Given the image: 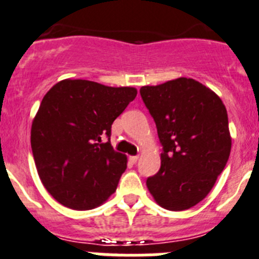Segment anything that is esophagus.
I'll return each mask as SVG.
<instances>
[{
	"label": "esophagus",
	"instance_id": "34e87169",
	"mask_svg": "<svg viewBox=\"0 0 259 259\" xmlns=\"http://www.w3.org/2000/svg\"><path fill=\"white\" fill-rule=\"evenodd\" d=\"M138 155H134V156H130L129 157V160L132 161V163H137V161H138Z\"/></svg>",
	"mask_w": 259,
	"mask_h": 259
}]
</instances>
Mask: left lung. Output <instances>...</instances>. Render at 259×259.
I'll return each mask as SVG.
<instances>
[{
    "mask_svg": "<svg viewBox=\"0 0 259 259\" xmlns=\"http://www.w3.org/2000/svg\"><path fill=\"white\" fill-rule=\"evenodd\" d=\"M141 96L163 146L146 184L161 207L183 211L210 193L231 154L228 114L215 92L190 78L145 86Z\"/></svg>",
    "mask_w": 259,
    "mask_h": 259,
    "instance_id": "obj_1",
    "label": "left lung"
}]
</instances>
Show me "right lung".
I'll list each match as a JSON object with an SVG mask.
<instances>
[{
	"label": "right lung",
	"mask_w": 259,
	"mask_h": 259,
	"mask_svg": "<svg viewBox=\"0 0 259 259\" xmlns=\"http://www.w3.org/2000/svg\"><path fill=\"white\" fill-rule=\"evenodd\" d=\"M136 96L133 87L84 79L61 80L47 92L32 122L31 147L42 185L56 201L91 210L113 194L126 156L112 147V123Z\"/></svg>",
	"instance_id": "1"
}]
</instances>
